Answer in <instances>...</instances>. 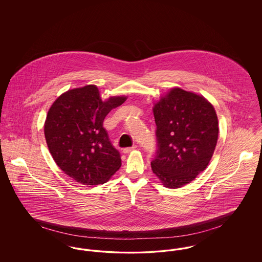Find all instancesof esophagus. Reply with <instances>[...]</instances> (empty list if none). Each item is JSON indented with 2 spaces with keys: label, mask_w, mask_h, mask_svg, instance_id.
Segmentation results:
<instances>
[{
  "label": "esophagus",
  "mask_w": 262,
  "mask_h": 262,
  "mask_svg": "<svg viewBox=\"0 0 262 262\" xmlns=\"http://www.w3.org/2000/svg\"><path fill=\"white\" fill-rule=\"evenodd\" d=\"M136 148H137V146H136V145H134V146H132V147H126V148H124V149H123V152H124L125 154H127V153L132 152L133 150H135Z\"/></svg>",
  "instance_id": "esophagus-1"
}]
</instances>
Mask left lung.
Wrapping results in <instances>:
<instances>
[{"label":"left lung","instance_id":"1","mask_svg":"<svg viewBox=\"0 0 262 262\" xmlns=\"http://www.w3.org/2000/svg\"><path fill=\"white\" fill-rule=\"evenodd\" d=\"M153 114L157 150L152 171L165 187L179 188L210 162L219 134L217 115L203 96L181 88L161 97Z\"/></svg>","mask_w":262,"mask_h":262}]
</instances>
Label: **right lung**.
<instances>
[{
	"instance_id": "obj_1",
	"label": "right lung",
	"mask_w": 262,
	"mask_h": 262,
	"mask_svg": "<svg viewBox=\"0 0 262 262\" xmlns=\"http://www.w3.org/2000/svg\"><path fill=\"white\" fill-rule=\"evenodd\" d=\"M125 99L102 101L97 86L89 84L68 90L52 104L44 125L46 142L55 162L75 182L103 185L120 169L121 155L103 121Z\"/></svg>"
}]
</instances>
